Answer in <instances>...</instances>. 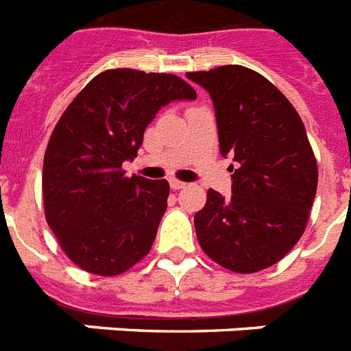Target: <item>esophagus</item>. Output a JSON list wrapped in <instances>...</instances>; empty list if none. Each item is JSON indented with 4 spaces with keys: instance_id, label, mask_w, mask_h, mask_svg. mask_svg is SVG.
I'll return each instance as SVG.
<instances>
[{
    "instance_id": "34e87169",
    "label": "esophagus",
    "mask_w": 351,
    "mask_h": 351,
    "mask_svg": "<svg viewBox=\"0 0 351 351\" xmlns=\"http://www.w3.org/2000/svg\"><path fill=\"white\" fill-rule=\"evenodd\" d=\"M186 186V183H183V181H178V179H170V189L172 190H181Z\"/></svg>"
}]
</instances>
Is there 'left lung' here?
Here are the masks:
<instances>
[{
    "instance_id": "1",
    "label": "left lung",
    "mask_w": 351,
    "mask_h": 351,
    "mask_svg": "<svg viewBox=\"0 0 351 351\" xmlns=\"http://www.w3.org/2000/svg\"><path fill=\"white\" fill-rule=\"evenodd\" d=\"M215 108L219 150L234 156L232 195L210 189L193 224L203 252L235 274L276 265L306 228L317 161L301 117L265 75L241 64L189 72Z\"/></svg>"
}]
</instances>
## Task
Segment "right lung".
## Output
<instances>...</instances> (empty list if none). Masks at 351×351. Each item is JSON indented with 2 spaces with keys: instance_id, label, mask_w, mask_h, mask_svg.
<instances>
[{
  "instance_id": "obj_1",
  "label": "right lung",
  "mask_w": 351,
  "mask_h": 351,
  "mask_svg": "<svg viewBox=\"0 0 351 351\" xmlns=\"http://www.w3.org/2000/svg\"><path fill=\"white\" fill-rule=\"evenodd\" d=\"M195 97L178 75L112 69L66 106L45 152L43 204L61 250L81 270L119 276L150 252L170 184L127 178L123 162L136 158L161 106Z\"/></svg>"
}]
</instances>
